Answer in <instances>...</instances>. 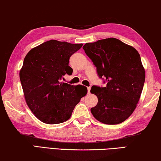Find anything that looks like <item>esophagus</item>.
<instances>
[{
	"label": "esophagus",
	"instance_id": "1",
	"mask_svg": "<svg viewBox=\"0 0 161 161\" xmlns=\"http://www.w3.org/2000/svg\"><path fill=\"white\" fill-rule=\"evenodd\" d=\"M87 90H88V93L89 94V92H90V90H91V87L90 86L87 87Z\"/></svg>",
	"mask_w": 161,
	"mask_h": 161
}]
</instances>
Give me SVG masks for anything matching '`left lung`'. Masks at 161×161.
<instances>
[{
	"label": "left lung",
	"mask_w": 161,
	"mask_h": 161,
	"mask_svg": "<svg viewBox=\"0 0 161 161\" xmlns=\"http://www.w3.org/2000/svg\"><path fill=\"white\" fill-rule=\"evenodd\" d=\"M83 49L99 77L107 81L106 87H92L98 98L92 115L105 124L122 123L135 110L143 88L146 73L139 53L114 37L86 43Z\"/></svg>",
	"instance_id": "left-lung-1"
}]
</instances>
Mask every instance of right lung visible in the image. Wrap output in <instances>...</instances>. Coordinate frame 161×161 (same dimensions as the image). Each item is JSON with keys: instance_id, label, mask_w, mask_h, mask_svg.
I'll return each instance as SVG.
<instances>
[{"instance_id": "add662e5", "label": "right lung", "mask_w": 161, "mask_h": 161, "mask_svg": "<svg viewBox=\"0 0 161 161\" xmlns=\"http://www.w3.org/2000/svg\"><path fill=\"white\" fill-rule=\"evenodd\" d=\"M83 44L51 40L32 48L20 70L25 102L37 118L45 124L67 121L75 106L87 93L83 85H70L61 80L72 74L69 59Z\"/></svg>"}]
</instances>
